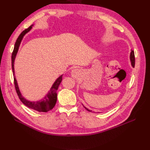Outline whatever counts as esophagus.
Segmentation results:
<instances>
[{"label":"esophagus","instance_id":"34e87169","mask_svg":"<svg viewBox=\"0 0 150 150\" xmlns=\"http://www.w3.org/2000/svg\"><path fill=\"white\" fill-rule=\"evenodd\" d=\"M71 74L73 78H78L80 77L81 74V71L79 69H73L71 71Z\"/></svg>","mask_w":150,"mask_h":150}]
</instances>
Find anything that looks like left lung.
<instances>
[{
  "label": "left lung",
  "instance_id": "obj_1",
  "mask_svg": "<svg viewBox=\"0 0 150 150\" xmlns=\"http://www.w3.org/2000/svg\"><path fill=\"white\" fill-rule=\"evenodd\" d=\"M130 60H131L132 66L133 67V68H134V67H135V54H134V52H133V51H132L131 53H130ZM84 108H85L88 111H90V112H91V111H90V110H88V108H86V107H84Z\"/></svg>",
  "mask_w": 150,
  "mask_h": 150
}]
</instances>
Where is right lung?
I'll return each instance as SVG.
<instances>
[{"label": "right lung", "instance_id": "obj_1", "mask_svg": "<svg viewBox=\"0 0 150 150\" xmlns=\"http://www.w3.org/2000/svg\"><path fill=\"white\" fill-rule=\"evenodd\" d=\"M32 26L33 25H31V26H30L29 28H27V29L22 31L20 35H19L18 37L17 38V39L16 40V42L15 44L14 49H13V51L12 55H11V66H12L13 73L14 84H15V90H16V91H17L18 96L19 98H20V100H21L22 103L24 105H26V106L28 108H31V109L39 111V112H47V111H49L50 110H52L54 108V106H55L57 99V91L58 90L59 86L60 85V82L62 81V75L60 76V77L55 81V82H54L52 87L51 88L50 90L46 95V97H44L43 99L40 100L39 101H36V102H31L30 100H28L26 99V98L22 97V95H21L20 92V90H19L17 82V80H16V78L15 76L14 62H15V57L17 55L18 47L22 40V38H23V37L25 35V34H26L28 31H30V30L32 28Z\"/></svg>", "mask_w": 150, "mask_h": 150}]
</instances>
